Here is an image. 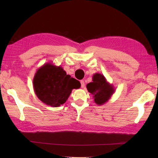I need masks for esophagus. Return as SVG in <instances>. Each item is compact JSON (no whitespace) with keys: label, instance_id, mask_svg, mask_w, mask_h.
<instances>
[{"label":"esophagus","instance_id":"obj_1","mask_svg":"<svg viewBox=\"0 0 158 158\" xmlns=\"http://www.w3.org/2000/svg\"><path fill=\"white\" fill-rule=\"evenodd\" d=\"M80 83H81V87L82 88H83L85 87V82L83 80H81V81H80Z\"/></svg>","mask_w":158,"mask_h":158}]
</instances>
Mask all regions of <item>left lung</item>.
<instances>
[{
    "instance_id": "1",
    "label": "left lung",
    "mask_w": 158,
    "mask_h": 158,
    "mask_svg": "<svg viewBox=\"0 0 158 158\" xmlns=\"http://www.w3.org/2000/svg\"><path fill=\"white\" fill-rule=\"evenodd\" d=\"M86 87L98 105H102L109 101L115 90L113 85L110 84L104 75L100 73L94 74L92 82L88 83Z\"/></svg>"
}]
</instances>
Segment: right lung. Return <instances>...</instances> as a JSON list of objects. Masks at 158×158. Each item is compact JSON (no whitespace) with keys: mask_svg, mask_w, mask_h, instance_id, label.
<instances>
[{"mask_svg":"<svg viewBox=\"0 0 158 158\" xmlns=\"http://www.w3.org/2000/svg\"><path fill=\"white\" fill-rule=\"evenodd\" d=\"M80 86V82L67 75L62 66L50 62L38 69L33 79V88L37 98L52 107L65 103L72 90Z\"/></svg>","mask_w":158,"mask_h":158,"instance_id":"right-lung-1","label":"right lung"}]
</instances>
